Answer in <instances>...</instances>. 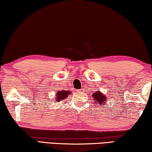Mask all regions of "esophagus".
Masks as SVG:
<instances>
[{"label":"esophagus","instance_id":"obj_1","mask_svg":"<svg viewBox=\"0 0 152 152\" xmlns=\"http://www.w3.org/2000/svg\"><path fill=\"white\" fill-rule=\"evenodd\" d=\"M78 91H79V92H80V93H82V92H84V89H79V90H78Z\"/></svg>","mask_w":152,"mask_h":152}]
</instances>
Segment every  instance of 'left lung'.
<instances>
[{"label": "left lung", "instance_id": "1", "mask_svg": "<svg viewBox=\"0 0 152 152\" xmlns=\"http://www.w3.org/2000/svg\"><path fill=\"white\" fill-rule=\"evenodd\" d=\"M92 97L93 98H94L95 100H97V102H98L99 103V104L101 106H104L106 104V102H105V101L106 99V96L103 94H102L100 91H99L94 93L92 95Z\"/></svg>", "mask_w": 152, "mask_h": 152}]
</instances>
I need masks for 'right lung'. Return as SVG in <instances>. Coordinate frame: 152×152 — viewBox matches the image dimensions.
<instances>
[{"instance_id":"1","label":"right lung","mask_w":152,"mask_h":152,"mask_svg":"<svg viewBox=\"0 0 152 152\" xmlns=\"http://www.w3.org/2000/svg\"><path fill=\"white\" fill-rule=\"evenodd\" d=\"M72 94V92L68 91H59L56 92V96L55 99L56 101L59 102L62 99H64L68 96V95Z\"/></svg>"}]
</instances>
